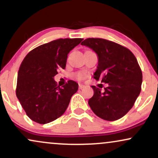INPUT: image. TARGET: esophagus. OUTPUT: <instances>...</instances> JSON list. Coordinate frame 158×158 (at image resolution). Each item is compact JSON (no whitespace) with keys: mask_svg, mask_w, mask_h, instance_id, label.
<instances>
[{"mask_svg":"<svg viewBox=\"0 0 158 158\" xmlns=\"http://www.w3.org/2000/svg\"><path fill=\"white\" fill-rule=\"evenodd\" d=\"M79 89H83V88H85V85H81V84H79Z\"/></svg>","mask_w":158,"mask_h":158,"instance_id":"obj_1","label":"esophagus"}]
</instances>
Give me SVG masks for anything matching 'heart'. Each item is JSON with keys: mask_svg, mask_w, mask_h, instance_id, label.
Instances as JSON below:
<instances>
[{"mask_svg": "<svg viewBox=\"0 0 158 158\" xmlns=\"http://www.w3.org/2000/svg\"><path fill=\"white\" fill-rule=\"evenodd\" d=\"M86 77L87 74L85 72H78L75 74V77L77 78L78 80H84Z\"/></svg>", "mask_w": 158, "mask_h": 158, "instance_id": "1", "label": "heart"}]
</instances>
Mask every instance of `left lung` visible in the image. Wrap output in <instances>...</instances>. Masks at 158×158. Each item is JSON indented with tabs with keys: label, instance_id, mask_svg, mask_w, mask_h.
I'll return each mask as SVG.
<instances>
[{
	"label": "left lung",
	"instance_id": "8db88e82",
	"mask_svg": "<svg viewBox=\"0 0 158 158\" xmlns=\"http://www.w3.org/2000/svg\"><path fill=\"white\" fill-rule=\"evenodd\" d=\"M81 44L98 55L94 79L108 84L103 91L99 85L91 86L94 93L88 100L90 108L105 120L122 118L133 107L141 90L143 74L137 59L126 47L109 40L89 38Z\"/></svg>",
	"mask_w": 158,
	"mask_h": 158
}]
</instances>
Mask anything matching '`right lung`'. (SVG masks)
<instances>
[{"instance_id":"1","label":"right lung","mask_w":158,"mask_h":158,"mask_svg":"<svg viewBox=\"0 0 158 158\" xmlns=\"http://www.w3.org/2000/svg\"><path fill=\"white\" fill-rule=\"evenodd\" d=\"M82 39H59L37 47L25 56L18 73L16 96L27 115L46 124L60 117L68 108L78 84L68 81L61 88L53 77L66 67L68 55Z\"/></svg>"}]
</instances>
